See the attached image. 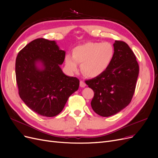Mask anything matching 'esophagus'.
Listing matches in <instances>:
<instances>
[{"mask_svg": "<svg viewBox=\"0 0 158 158\" xmlns=\"http://www.w3.org/2000/svg\"><path fill=\"white\" fill-rule=\"evenodd\" d=\"M85 85H86V84H85V83L84 82V81H82V80H80V86L81 87V88H84Z\"/></svg>", "mask_w": 158, "mask_h": 158, "instance_id": "1", "label": "esophagus"}]
</instances>
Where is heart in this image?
<instances>
[{
    "label": "heart",
    "mask_w": 158,
    "mask_h": 158,
    "mask_svg": "<svg viewBox=\"0 0 158 158\" xmlns=\"http://www.w3.org/2000/svg\"><path fill=\"white\" fill-rule=\"evenodd\" d=\"M114 49L110 43L88 42L77 46L73 51V56H65V64L71 73H77L81 64L82 73L89 78H96L103 74L111 64Z\"/></svg>",
    "instance_id": "obj_1"
}]
</instances>
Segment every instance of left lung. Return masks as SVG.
I'll use <instances>...</instances> for the list:
<instances>
[{"instance_id": "8db88e82", "label": "left lung", "mask_w": 158, "mask_h": 158, "mask_svg": "<svg viewBox=\"0 0 158 158\" xmlns=\"http://www.w3.org/2000/svg\"><path fill=\"white\" fill-rule=\"evenodd\" d=\"M114 55L103 74L85 81L94 90L91 106L95 113L110 117L120 112L131 103L139 73L135 55L125 42L115 41Z\"/></svg>"}]
</instances>
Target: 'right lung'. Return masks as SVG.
Returning <instances> with one entry per match:
<instances>
[{
  "instance_id": "1",
  "label": "right lung",
  "mask_w": 158,
  "mask_h": 158,
  "mask_svg": "<svg viewBox=\"0 0 158 158\" xmlns=\"http://www.w3.org/2000/svg\"><path fill=\"white\" fill-rule=\"evenodd\" d=\"M65 52L56 41L40 38L23 47L16 57L19 95L28 107L40 115H57L78 89L79 80L66 76L60 67Z\"/></svg>"
}]
</instances>
